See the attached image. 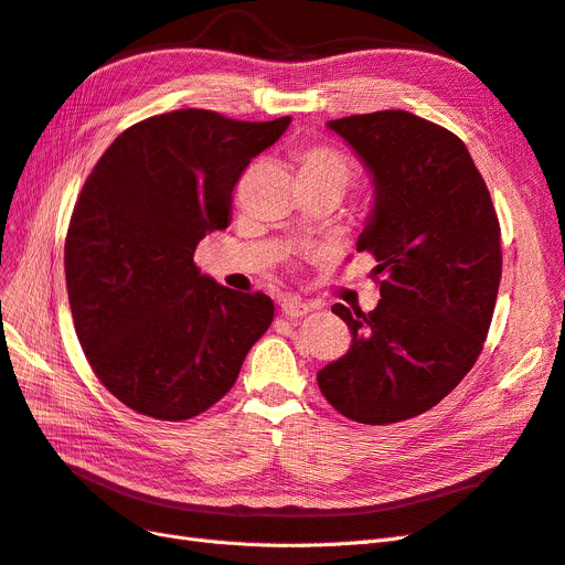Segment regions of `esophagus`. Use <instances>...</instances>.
I'll list each match as a JSON object with an SVG mask.
<instances>
[{
  "label": "esophagus",
  "instance_id": "esophagus-1",
  "mask_svg": "<svg viewBox=\"0 0 565 565\" xmlns=\"http://www.w3.org/2000/svg\"><path fill=\"white\" fill-rule=\"evenodd\" d=\"M280 311H282L285 318L295 320V318H301V316L309 313V303H303L299 297L287 295V297H282V301H280Z\"/></svg>",
  "mask_w": 565,
  "mask_h": 565
}]
</instances>
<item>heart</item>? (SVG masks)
Segmentation results:
<instances>
[{
  "mask_svg": "<svg viewBox=\"0 0 565 565\" xmlns=\"http://www.w3.org/2000/svg\"><path fill=\"white\" fill-rule=\"evenodd\" d=\"M299 179L303 185H332L341 193L347 191L353 164L344 150L328 143H306L295 150Z\"/></svg>",
  "mask_w": 565,
  "mask_h": 565,
  "instance_id": "b5f03b06",
  "label": "heart"
}]
</instances>
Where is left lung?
Instances as JSON below:
<instances>
[{
  "instance_id": "1",
  "label": "left lung",
  "mask_w": 565,
  "mask_h": 565,
  "mask_svg": "<svg viewBox=\"0 0 565 565\" xmlns=\"http://www.w3.org/2000/svg\"><path fill=\"white\" fill-rule=\"evenodd\" d=\"M374 179L358 252L374 256L377 309L334 303L347 355L318 372L328 403L361 424H393L438 405L483 351L502 278V235L467 146L407 110L328 122Z\"/></svg>"
}]
</instances>
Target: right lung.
<instances>
[{
	"mask_svg": "<svg viewBox=\"0 0 565 565\" xmlns=\"http://www.w3.org/2000/svg\"><path fill=\"white\" fill-rule=\"evenodd\" d=\"M287 125L162 113L119 134L84 181L65 235L67 299L94 374L134 413L210 409L273 322L270 297L216 285L193 254L228 226L237 179Z\"/></svg>",
	"mask_w": 565,
	"mask_h": 565,
	"instance_id": "add662e5",
	"label": "right lung"
}]
</instances>
